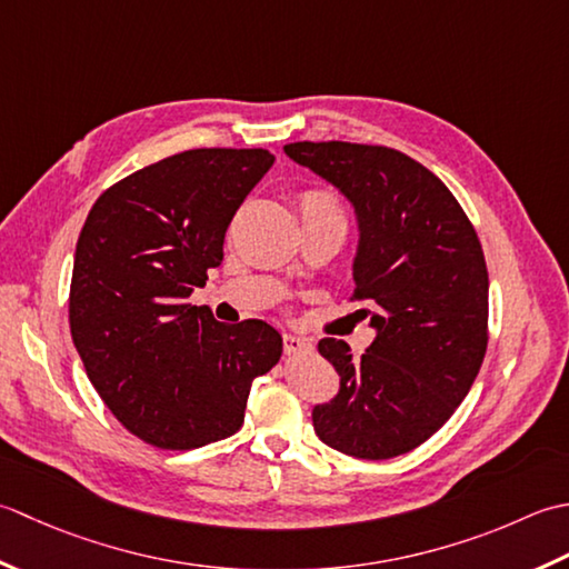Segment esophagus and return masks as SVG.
<instances>
[{"label":"esophagus","instance_id":"34e87169","mask_svg":"<svg viewBox=\"0 0 569 569\" xmlns=\"http://www.w3.org/2000/svg\"><path fill=\"white\" fill-rule=\"evenodd\" d=\"M282 341H284V353L287 356H295V353H301L305 349H309V341L301 339V336H297V333L284 331Z\"/></svg>","mask_w":569,"mask_h":569}]
</instances>
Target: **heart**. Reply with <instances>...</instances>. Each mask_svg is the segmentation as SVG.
<instances>
[{
	"label": "heart",
	"instance_id": "heart-1",
	"mask_svg": "<svg viewBox=\"0 0 569 569\" xmlns=\"http://www.w3.org/2000/svg\"><path fill=\"white\" fill-rule=\"evenodd\" d=\"M301 220H331V223L346 226L343 208L329 191H307L299 201Z\"/></svg>",
	"mask_w": 569,
	"mask_h": 569
}]
</instances>
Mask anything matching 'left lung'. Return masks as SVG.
Instances as JSON below:
<instances>
[{
    "label": "left lung",
    "mask_w": 569,
    "mask_h": 569,
    "mask_svg": "<svg viewBox=\"0 0 569 569\" xmlns=\"http://www.w3.org/2000/svg\"><path fill=\"white\" fill-rule=\"evenodd\" d=\"M284 154L353 206V297L376 339L361 358L321 339L339 392L315 405L323 445L358 459L420 447L467 398L489 341V272L459 201L420 161L390 147L295 142Z\"/></svg>",
    "instance_id": "obj_1"
}]
</instances>
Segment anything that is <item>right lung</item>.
Masks as SVG:
<instances>
[{
	"label": "right lung",
	"instance_id": "add662e5",
	"mask_svg": "<svg viewBox=\"0 0 569 569\" xmlns=\"http://www.w3.org/2000/svg\"><path fill=\"white\" fill-rule=\"evenodd\" d=\"M272 164L268 149H189L114 183L80 230L73 343L98 396L147 445L236 435L252 380L280 361L270 323H220L187 301L223 262L230 220Z\"/></svg>",
	"mask_w": 569,
	"mask_h": 569
}]
</instances>
